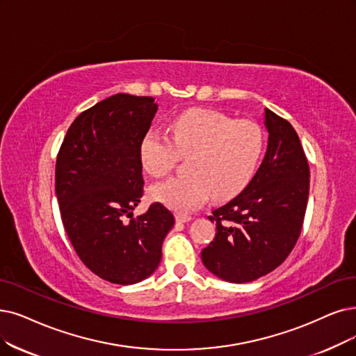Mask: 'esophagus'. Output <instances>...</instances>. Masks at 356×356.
<instances>
[{"label":"esophagus","instance_id":"1","mask_svg":"<svg viewBox=\"0 0 356 356\" xmlns=\"http://www.w3.org/2000/svg\"><path fill=\"white\" fill-rule=\"evenodd\" d=\"M175 219H177V222L187 223V222H190L193 218H191L190 215H184V213H177V215H175Z\"/></svg>","mask_w":356,"mask_h":356}]
</instances>
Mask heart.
Wrapping results in <instances>:
<instances>
[{
	"label": "heart",
	"instance_id": "b5f03b06",
	"mask_svg": "<svg viewBox=\"0 0 356 356\" xmlns=\"http://www.w3.org/2000/svg\"><path fill=\"white\" fill-rule=\"evenodd\" d=\"M169 137L149 130L140 140L141 166L154 178L165 177L179 156H187V174L150 188V197L186 213L207 198H229L243 191L259 168L266 146L261 127L250 120H232L211 109H190L168 124Z\"/></svg>",
	"mask_w": 356,
	"mask_h": 356
}]
</instances>
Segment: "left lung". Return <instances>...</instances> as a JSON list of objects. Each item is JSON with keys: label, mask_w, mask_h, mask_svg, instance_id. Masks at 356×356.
Wrapping results in <instances>:
<instances>
[{"label": "left lung", "mask_w": 356, "mask_h": 356, "mask_svg": "<svg viewBox=\"0 0 356 356\" xmlns=\"http://www.w3.org/2000/svg\"><path fill=\"white\" fill-rule=\"evenodd\" d=\"M268 145L244 191L209 216L216 236L202 251L215 276L245 283L280 266L300 238L309 193V168L293 127L266 108Z\"/></svg>", "instance_id": "8db88e82"}]
</instances>
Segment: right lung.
Listing matches in <instances>:
<instances>
[{
	"label": "right lung",
	"instance_id": "1",
	"mask_svg": "<svg viewBox=\"0 0 356 356\" xmlns=\"http://www.w3.org/2000/svg\"><path fill=\"white\" fill-rule=\"evenodd\" d=\"M156 111L150 96H109L70 125L56 158L55 194L71 244L95 275L117 285L158 268L175 223L161 203L133 216L145 184L138 146Z\"/></svg>",
	"mask_w": 356,
	"mask_h": 356
}]
</instances>
